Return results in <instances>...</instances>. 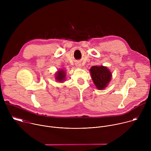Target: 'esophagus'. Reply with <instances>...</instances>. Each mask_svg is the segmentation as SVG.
Segmentation results:
<instances>
[{"label": "esophagus", "instance_id": "obj_1", "mask_svg": "<svg viewBox=\"0 0 151 151\" xmlns=\"http://www.w3.org/2000/svg\"><path fill=\"white\" fill-rule=\"evenodd\" d=\"M76 67L78 68H81V64L80 63H77L76 64Z\"/></svg>", "mask_w": 151, "mask_h": 151}]
</instances>
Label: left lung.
<instances>
[{"label":"left lung","mask_w":151,"mask_h":151,"mask_svg":"<svg viewBox=\"0 0 151 151\" xmlns=\"http://www.w3.org/2000/svg\"><path fill=\"white\" fill-rule=\"evenodd\" d=\"M90 72L94 83L99 90L105 89L111 81L112 74L106 66H94Z\"/></svg>","instance_id":"left-lung-1"}]
</instances>
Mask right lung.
Instances as JSON below:
<instances>
[{
    "mask_svg": "<svg viewBox=\"0 0 151 151\" xmlns=\"http://www.w3.org/2000/svg\"><path fill=\"white\" fill-rule=\"evenodd\" d=\"M55 78L56 81L58 82H63L64 81L66 80V72L64 71L63 69L58 70L55 73Z\"/></svg>",
    "mask_w": 151,
    "mask_h": 151,
    "instance_id": "obj_1",
    "label": "right lung"
}]
</instances>
